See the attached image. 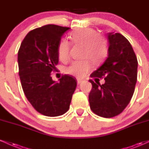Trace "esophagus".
<instances>
[{
	"label": "esophagus",
	"instance_id": "esophagus-1",
	"mask_svg": "<svg viewBox=\"0 0 149 149\" xmlns=\"http://www.w3.org/2000/svg\"><path fill=\"white\" fill-rule=\"evenodd\" d=\"M85 80L83 79H81V78H77V83H78V84H80V83H82Z\"/></svg>",
	"mask_w": 149,
	"mask_h": 149
}]
</instances>
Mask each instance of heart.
I'll use <instances>...</instances> for the list:
<instances>
[{
	"label": "heart",
	"instance_id": "1",
	"mask_svg": "<svg viewBox=\"0 0 149 149\" xmlns=\"http://www.w3.org/2000/svg\"><path fill=\"white\" fill-rule=\"evenodd\" d=\"M73 43L84 46L83 58L88 59L94 64H100L105 60L109 54V43L103 36L97 30L92 28H83L75 31L71 34ZM71 42L66 39L59 42L57 52L59 59L66 61L69 58ZM91 63L86 59L83 61H74L66 69L70 74L77 77H83L91 69Z\"/></svg>",
	"mask_w": 149,
	"mask_h": 149
}]
</instances>
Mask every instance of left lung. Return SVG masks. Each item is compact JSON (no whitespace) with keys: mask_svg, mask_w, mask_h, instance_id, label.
Segmentation results:
<instances>
[{"mask_svg":"<svg viewBox=\"0 0 149 149\" xmlns=\"http://www.w3.org/2000/svg\"><path fill=\"white\" fill-rule=\"evenodd\" d=\"M109 50L108 57L91 78L92 88L89 95L90 109L97 116L113 118L121 113L130 102L137 80L138 61L130 42L119 33L108 34Z\"/></svg>","mask_w":149,"mask_h":149,"instance_id":"obj_1","label":"left lung"}]
</instances>
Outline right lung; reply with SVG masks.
<instances>
[{
	"instance_id": "add662e5",
	"label": "right lung",
	"mask_w": 149,
	"mask_h": 149,
	"mask_svg": "<svg viewBox=\"0 0 149 149\" xmlns=\"http://www.w3.org/2000/svg\"><path fill=\"white\" fill-rule=\"evenodd\" d=\"M69 29L47 24L31 30L18 51L19 75L25 96L38 112L49 117L69 110L77 85L72 76H62L58 83L51 77L59 62L58 44Z\"/></svg>"
}]
</instances>
